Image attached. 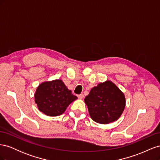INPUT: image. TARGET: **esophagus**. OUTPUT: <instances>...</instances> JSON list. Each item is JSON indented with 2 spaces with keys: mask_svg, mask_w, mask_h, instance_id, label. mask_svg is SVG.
<instances>
[{
  "mask_svg": "<svg viewBox=\"0 0 160 160\" xmlns=\"http://www.w3.org/2000/svg\"><path fill=\"white\" fill-rule=\"evenodd\" d=\"M77 97H78L79 99H83L84 98V95L83 94H80V95H77Z\"/></svg>",
  "mask_w": 160,
  "mask_h": 160,
  "instance_id": "34e87169",
  "label": "esophagus"
}]
</instances>
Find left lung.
I'll return each mask as SVG.
<instances>
[{
  "mask_svg": "<svg viewBox=\"0 0 160 160\" xmlns=\"http://www.w3.org/2000/svg\"><path fill=\"white\" fill-rule=\"evenodd\" d=\"M85 103L94 122L108 124L118 120L125 107V98L112 81H106L92 88Z\"/></svg>",
  "mask_w": 160,
  "mask_h": 160,
  "instance_id": "left-lung-1",
  "label": "left lung"
}]
</instances>
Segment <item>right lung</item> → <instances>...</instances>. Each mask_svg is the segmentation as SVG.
<instances>
[{
  "label": "right lung",
  "mask_w": 160,
  "mask_h": 160,
  "mask_svg": "<svg viewBox=\"0 0 160 160\" xmlns=\"http://www.w3.org/2000/svg\"><path fill=\"white\" fill-rule=\"evenodd\" d=\"M61 79L45 81L41 83L35 93L38 109L47 116H59L77 99Z\"/></svg>",
  "instance_id": "obj_1"
}]
</instances>
